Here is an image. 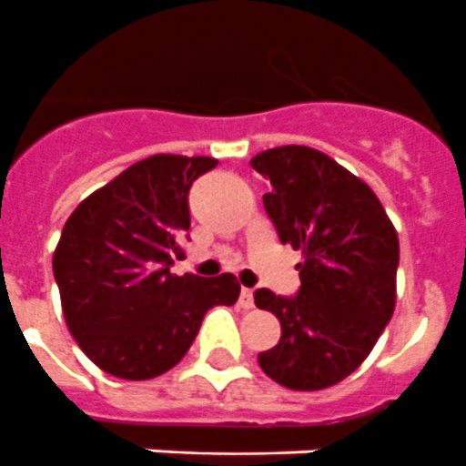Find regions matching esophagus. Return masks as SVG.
<instances>
[{
  "mask_svg": "<svg viewBox=\"0 0 466 466\" xmlns=\"http://www.w3.org/2000/svg\"><path fill=\"white\" fill-rule=\"evenodd\" d=\"M240 305H243L245 310L255 308V296H252V289H243V291H240Z\"/></svg>",
  "mask_w": 466,
  "mask_h": 466,
  "instance_id": "1",
  "label": "esophagus"
}]
</instances>
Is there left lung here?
<instances>
[{
  "mask_svg": "<svg viewBox=\"0 0 466 466\" xmlns=\"http://www.w3.org/2000/svg\"><path fill=\"white\" fill-rule=\"evenodd\" d=\"M250 166L271 182L264 209L279 240L303 252L296 296L255 291L281 322L257 360L289 390H325L366 360L392 318L400 238L373 189L322 151L269 148Z\"/></svg>",
  "mask_w": 466,
  "mask_h": 466,
  "instance_id": "1",
  "label": "left lung"
}]
</instances>
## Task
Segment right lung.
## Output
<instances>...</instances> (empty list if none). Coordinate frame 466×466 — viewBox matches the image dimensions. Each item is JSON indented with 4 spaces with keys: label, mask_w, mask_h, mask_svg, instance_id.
<instances>
[{
    "label": "right lung",
    "mask_w": 466,
    "mask_h": 466,
    "mask_svg": "<svg viewBox=\"0 0 466 466\" xmlns=\"http://www.w3.org/2000/svg\"><path fill=\"white\" fill-rule=\"evenodd\" d=\"M207 156H148L122 170L66 218L52 271L81 351L122 380L177 366L214 305H233V274L175 277L189 230V187L216 168Z\"/></svg>",
    "instance_id": "add662e5"
}]
</instances>
